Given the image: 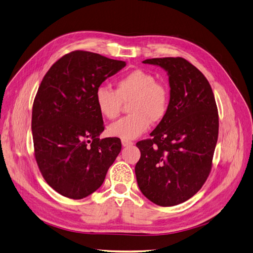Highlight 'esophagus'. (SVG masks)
<instances>
[{"instance_id": "1", "label": "esophagus", "mask_w": 253, "mask_h": 253, "mask_svg": "<svg viewBox=\"0 0 253 253\" xmlns=\"http://www.w3.org/2000/svg\"><path fill=\"white\" fill-rule=\"evenodd\" d=\"M122 145H123V147H129V146H132L133 143L130 141H122Z\"/></svg>"}]
</instances>
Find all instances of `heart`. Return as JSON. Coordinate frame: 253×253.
Returning <instances> with one entry per match:
<instances>
[{
    "label": "heart",
    "mask_w": 253,
    "mask_h": 253,
    "mask_svg": "<svg viewBox=\"0 0 253 253\" xmlns=\"http://www.w3.org/2000/svg\"><path fill=\"white\" fill-rule=\"evenodd\" d=\"M95 100L101 116L108 120L116 119L123 103L130 101L131 115L120 119L107 129L109 135L130 141L145 133L150 122L157 123L166 117L170 95L152 74L135 70L116 83V90L104 85L99 86Z\"/></svg>",
    "instance_id": "1"
}]
</instances>
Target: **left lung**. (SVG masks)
I'll return each mask as SVG.
<instances>
[{"label":"left lung","mask_w":253,"mask_h":253,"mask_svg":"<svg viewBox=\"0 0 253 253\" xmlns=\"http://www.w3.org/2000/svg\"><path fill=\"white\" fill-rule=\"evenodd\" d=\"M169 76L170 103L166 117L136 144L138 188L161 207L180 204L197 193L211 170L218 141L219 116L212 89L204 75L181 57L146 59Z\"/></svg>","instance_id":"left-lung-1"}]
</instances>
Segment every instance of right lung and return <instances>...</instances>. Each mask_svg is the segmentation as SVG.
I'll list each match as a JSON object with an SVG mask.
<instances>
[{
  "mask_svg": "<svg viewBox=\"0 0 253 253\" xmlns=\"http://www.w3.org/2000/svg\"><path fill=\"white\" fill-rule=\"evenodd\" d=\"M126 65L97 53L74 51L46 72L32 108L34 155L52 189L71 199L97 191L119 155L118 137L104 130L96 105L97 88Z\"/></svg>",
  "mask_w": 253,
  "mask_h": 253,
  "instance_id": "obj_1",
  "label": "right lung"
}]
</instances>
